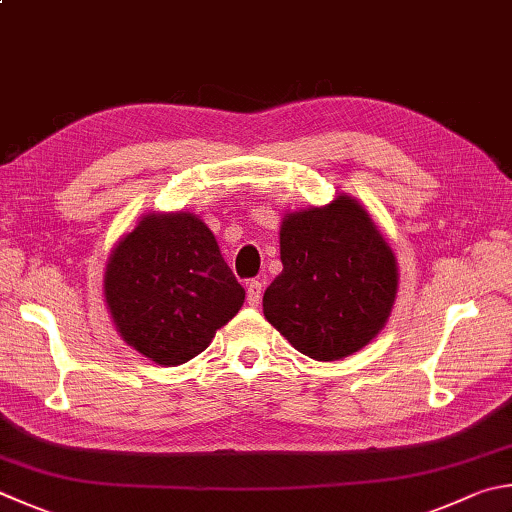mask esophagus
I'll list each match as a JSON object with an SVG mask.
<instances>
[{
    "label": "esophagus",
    "instance_id": "34e87169",
    "mask_svg": "<svg viewBox=\"0 0 512 512\" xmlns=\"http://www.w3.org/2000/svg\"><path fill=\"white\" fill-rule=\"evenodd\" d=\"M260 296H263V283L260 281H252L247 285V303L252 307H258Z\"/></svg>",
    "mask_w": 512,
    "mask_h": 512
}]
</instances>
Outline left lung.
Listing matches in <instances>:
<instances>
[{"instance_id": "1", "label": "left lung", "mask_w": 512, "mask_h": 512, "mask_svg": "<svg viewBox=\"0 0 512 512\" xmlns=\"http://www.w3.org/2000/svg\"><path fill=\"white\" fill-rule=\"evenodd\" d=\"M283 272L263 312L314 361H341L376 339L392 314L399 267L368 209L347 194L281 220Z\"/></svg>"}]
</instances>
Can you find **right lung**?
I'll return each instance as SVG.
<instances>
[{
  "label": "right lung",
  "mask_w": 512,
  "mask_h": 512,
  "mask_svg": "<svg viewBox=\"0 0 512 512\" xmlns=\"http://www.w3.org/2000/svg\"><path fill=\"white\" fill-rule=\"evenodd\" d=\"M102 289L122 341L167 368L207 350L245 303L214 231L189 211L144 214L111 249Z\"/></svg>",
  "instance_id": "obj_1"
}]
</instances>
